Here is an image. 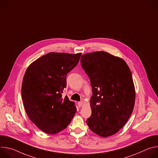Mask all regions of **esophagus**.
<instances>
[{"mask_svg": "<svg viewBox=\"0 0 158 158\" xmlns=\"http://www.w3.org/2000/svg\"><path fill=\"white\" fill-rule=\"evenodd\" d=\"M77 104H78V106H79V107H81L82 106V105H83V101H80V102H79L77 103Z\"/></svg>", "mask_w": 158, "mask_h": 158, "instance_id": "esophagus-1", "label": "esophagus"}]
</instances>
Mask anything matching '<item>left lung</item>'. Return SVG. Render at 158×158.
Segmentation results:
<instances>
[{
  "instance_id": "1",
  "label": "left lung",
  "mask_w": 158,
  "mask_h": 158,
  "mask_svg": "<svg viewBox=\"0 0 158 158\" xmlns=\"http://www.w3.org/2000/svg\"><path fill=\"white\" fill-rule=\"evenodd\" d=\"M81 63L93 88L92 114L87 124L100 136H112L125 125L134 109L136 93L129 67L104 51L84 54Z\"/></svg>"
}]
</instances>
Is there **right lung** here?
<instances>
[{
    "label": "right lung",
    "instance_id": "add662e5",
    "mask_svg": "<svg viewBox=\"0 0 158 158\" xmlns=\"http://www.w3.org/2000/svg\"><path fill=\"white\" fill-rule=\"evenodd\" d=\"M81 53L50 52L33 62L22 84V99L30 120L43 132L56 134L67 127L76 112L73 102L62 97L66 76Z\"/></svg>",
    "mask_w": 158,
    "mask_h": 158
}]
</instances>
